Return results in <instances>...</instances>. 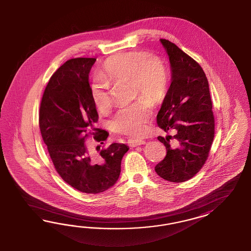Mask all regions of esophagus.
Segmentation results:
<instances>
[{"instance_id":"obj_1","label":"esophagus","mask_w":251,"mask_h":251,"mask_svg":"<svg viewBox=\"0 0 251 251\" xmlns=\"http://www.w3.org/2000/svg\"><path fill=\"white\" fill-rule=\"evenodd\" d=\"M145 141L144 140H136V139H129V141H128V144H129V146H132V147H134V146H138V145H145Z\"/></svg>"}]
</instances>
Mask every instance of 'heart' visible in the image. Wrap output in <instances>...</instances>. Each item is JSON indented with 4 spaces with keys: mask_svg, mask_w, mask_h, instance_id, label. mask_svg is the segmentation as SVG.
<instances>
[{
    "mask_svg": "<svg viewBox=\"0 0 251 251\" xmlns=\"http://www.w3.org/2000/svg\"><path fill=\"white\" fill-rule=\"evenodd\" d=\"M107 82H130L135 96H142L129 106L122 107L111 120L115 132L129 136H142L145 124L152 115V102H158L166 95L168 71L166 62L156 54L145 51H127L108 58L101 73ZM92 100L99 110H106L110 105L109 85L103 80L91 84Z\"/></svg>",
    "mask_w": 251,
    "mask_h": 251,
    "instance_id": "obj_1",
    "label": "heart"
}]
</instances>
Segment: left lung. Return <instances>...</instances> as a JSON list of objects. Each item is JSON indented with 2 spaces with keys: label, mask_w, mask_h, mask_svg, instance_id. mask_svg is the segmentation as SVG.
<instances>
[{
  "label": "left lung",
  "mask_w": 251,
  "mask_h": 251,
  "mask_svg": "<svg viewBox=\"0 0 251 251\" xmlns=\"http://www.w3.org/2000/svg\"><path fill=\"white\" fill-rule=\"evenodd\" d=\"M172 70L171 84L157 114V125L175 135L158 136L167 154L155 172L170 182L193 177L209 156L214 137V116L209 84L201 65L177 46L160 39Z\"/></svg>",
  "instance_id": "8db88e82"
}]
</instances>
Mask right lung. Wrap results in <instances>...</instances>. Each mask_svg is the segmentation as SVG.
Instances as JSON below:
<instances>
[{"instance_id":"right-lung-1","label":"right lung","mask_w":251,"mask_h":251,"mask_svg":"<svg viewBox=\"0 0 251 251\" xmlns=\"http://www.w3.org/2000/svg\"><path fill=\"white\" fill-rule=\"evenodd\" d=\"M97 59L75 58L63 63L43 93L38 124L43 142L61 178L84 193L97 194L112 187L121 174L124 144L113 143L91 152L87 138L103 145L108 136L96 128L99 114L92 100L89 73Z\"/></svg>"}]
</instances>
